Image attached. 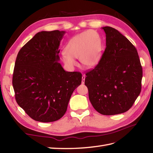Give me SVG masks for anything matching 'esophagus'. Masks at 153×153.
Instances as JSON below:
<instances>
[{
  "label": "esophagus",
  "mask_w": 153,
  "mask_h": 153,
  "mask_svg": "<svg viewBox=\"0 0 153 153\" xmlns=\"http://www.w3.org/2000/svg\"><path fill=\"white\" fill-rule=\"evenodd\" d=\"M85 75H83L82 79V84H84V83H85Z\"/></svg>",
  "instance_id": "obj_1"
}]
</instances>
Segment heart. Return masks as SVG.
Here are the masks:
<instances>
[{
    "mask_svg": "<svg viewBox=\"0 0 153 153\" xmlns=\"http://www.w3.org/2000/svg\"><path fill=\"white\" fill-rule=\"evenodd\" d=\"M102 49L99 35L93 30H87L70 39L66 45V51L61 54V58L70 68L77 65L75 58H79L85 67L92 68L99 62Z\"/></svg>",
    "mask_w": 153,
    "mask_h": 153,
    "instance_id": "heart-1",
    "label": "heart"
}]
</instances>
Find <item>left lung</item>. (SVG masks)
Returning <instances> with one entry per match:
<instances>
[{
    "label": "left lung",
    "mask_w": 153,
    "mask_h": 153,
    "mask_svg": "<svg viewBox=\"0 0 153 153\" xmlns=\"http://www.w3.org/2000/svg\"><path fill=\"white\" fill-rule=\"evenodd\" d=\"M106 48L99 64L86 74L85 84L93 108L103 115L131 108L141 90L142 67L137 49L116 29L102 27Z\"/></svg>",
    "instance_id": "left-lung-1"
}]
</instances>
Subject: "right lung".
Segmentation results:
<instances>
[{"label": "right lung", "instance_id": "obj_1", "mask_svg": "<svg viewBox=\"0 0 153 153\" xmlns=\"http://www.w3.org/2000/svg\"><path fill=\"white\" fill-rule=\"evenodd\" d=\"M66 31L39 32L19 51L12 77L16 102L35 121L51 122L66 113L82 75L67 71L60 62L59 46Z\"/></svg>", "mask_w": 153, "mask_h": 153}]
</instances>
